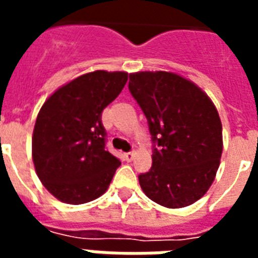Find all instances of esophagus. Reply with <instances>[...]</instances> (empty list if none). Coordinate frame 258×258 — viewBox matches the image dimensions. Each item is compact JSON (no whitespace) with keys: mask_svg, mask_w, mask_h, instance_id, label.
Instances as JSON below:
<instances>
[{"mask_svg":"<svg viewBox=\"0 0 258 258\" xmlns=\"http://www.w3.org/2000/svg\"><path fill=\"white\" fill-rule=\"evenodd\" d=\"M134 157H135V153H134V151H130V153L124 154V158H125V161H127V162L133 161Z\"/></svg>","mask_w":258,"mask_h":258,"instance_id":"1","label":"esophagus"}]
</instances>
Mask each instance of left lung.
Returning a JSON list of instances; mask_svg holds the SVG:
<instances>
[{"mask_svg": "<svg viewBox=\"0 0 258 258\" xmlns=\"http://www.w3.org/2000/svg\"><path fill=\"white\" fill-rule=\"evenodd\" d=\"M128 89L147 117L153 166L139 175L150 200L184 208L205 196L222 154V124L216 105L190 80L171 72L130 75Z\"/></svg>", "mask_w": 258, "mask_h": 258, "instance_id": "left-lung-1", "label": "left lung"}]
</instances>
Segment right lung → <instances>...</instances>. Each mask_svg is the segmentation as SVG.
Segmentation results:
<instances>
[{
  "label": "right lung",
  "mask_w": 258,
  "mask_h": 258,
  "mask_svg": "<svg viewBox=\"0 0 258 258\" xmlns=\"http://www.w3.org/2000/svg\"><path fill=\"white\" fill-rule=\"evenodd\" d=\"M127 79L125 72L82 75L50 95L40 109L32 157L37 176L58 201L87 204L108 188L120 161L105 149L101 112Z\"/></svg>",
  "instance_id": "obj_1"
}]
</instances>
